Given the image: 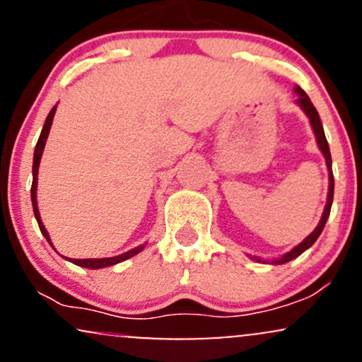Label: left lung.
<instances>
[{
  "label": "left lung",
  "instance_id": "1",
  "mask_svg": "<svg viewBox=\"0 0 362 362\" xmlns=\"http://www.w3.org/2000/svg\"><path fill=\"white\" fill-rule=\"evenodd\" d=\"M294 91L298 93V98H296V103L301 107L303 112H305L306 115H308L310 119V124L311 127H313V132H315V138H317V143H318V148L320 151L323 153V156H325V161H327V168H328V195H327V206H325V211H323L322 214V219H320L318 226L315 228L311 233L306 236L303 242L298 245V247H294L293 250L286 253V255H282L281 259L274 260L272 264H286V262L296 259V257H300L303 252L308 250V248L317 242V238L320 236V233L323 231V228H325V223L328 219V216H330V207H332V201H334V173H332V156H330V148H328V143H327V138H325V132H323V126H322V120H320V115L317 109L313 107V103L308 98V95L303 91L300 86H296ZM259 260L260 259H255Z\"/></svg>",
  "mask_w": 362,
  "mask_h": 362
}]
</instances>
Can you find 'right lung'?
<instances>
[{"instance_id": "right-lung-1", "label": "right lung", "mask_w": 362, "mask_h": 362, "mask_svg": "<svg viewBox=\"0 0 362 362\" xmlns=\"http://www.w3.org/2000/svg\"><path fill=\"white\" fill-rule=\"evenodd\" d=\"M56 107H57V105H54L52 110L49 112L47 119H45V124H44V127H42V132H40L39 141H37V144H35L34 165H32V175H34V180H32V189H30L32 206H34L35 219H37V223H39L40 231H42V235L45 236V240H47L49 243H51V238H49L47 230H45V228H44L42 219H40V214H39V207H37V173H39L40 158H42V151H44V146H45V141H47L49 131H51L54 114H56ZM51 245H52V243H51ZM143 248H144V245H141V247L132 248V250H129V252H126V253H120V255H117V257H105V259H68V260L73 262V264L80 265V267H86V269H102V267H110V265L119 264V262H124V260L131 259V257L138 255V253H139L141 250H143Z\"/></svg>"}]
</instances>
